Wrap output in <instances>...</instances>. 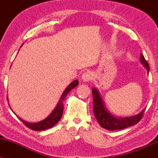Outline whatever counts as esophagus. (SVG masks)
I'll use <instances>...</instances> for the list:
<instances>
[{
    "mask_svg": "<svg viewBox=\"0 0 158 158\" xmlns=\"http://www.w3.org/2000/svg\"><path fill=\"white\" fill-rule=\"evenodd\" d=\"M93 79V73L90 71H86L81 76V79L84 81H89Z\"/></svg>",
    "mask_w": 158,
    "mask_h": 158,
    "instance_id": "esophagus-1",
    "label": "esophagus"
}]
</instances>
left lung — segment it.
Instances as JSON below:
<instances>
[{
	"label": "left lung",
	"instance_id": "1",
	"mask_svg": "<svg viewBox=\"0 0 158 158\" xmlns=\"http://www.w3.org/2000/svg\"><path fill=\"white\" fill-rule=\"evenodd\" d=\"M140 61L147 69L148 73L149 66H148L147 61L145 59L144 56L142 53L140 54ZM92 94H93L94 114L95 115L97 122L99 123V125L102 128H106V129L110 130V131L123 129V128L136 125L143 118L144 111L146 109H143L140 113L137 114V115L133 116V117H124V118L119 119L117 118V117L111 115L106 109L102 100V98L99 95V91L96 88H94L93 90H92Z\"/></svg>",
	"mask_w": 158,
	"mask_h": 158
}]
</instances>
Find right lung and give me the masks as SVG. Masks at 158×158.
Wrapping results in <instances>:
<instances>
[{
	"label": "right lung",
	"mask_w": 158,
	"mask_h": 158,
	"mask_svg": "<svg viewBox=\"0 0 158 158\" xmlns=\"http://www.w3.org/2000/svg\"><path fill=\"white\" fill-rule=\"evenodd\" d=\"M78 84H79V81L75 80L72 81V82L67 87L66 89L64 90V92H63L62 95H61V97L60 98V100L58 102L55 109L52 110V113L50 114L46 119H44V120L35 123H30L23 120L22 119H21L20 117H18V116L17 117H19L20 120H21L25 126L28 127L30 129L33 130V131H42V130L52 128V127L55 126L56 123L59 122L61 118V116H62L63 114V109H64L63 102H64V98L66 97V96L68 95V94L70 91V90L73 89V88H75L76 86H77Z\"/></svg>",
	"instance_id": "obj_1"
}]
</instances>
